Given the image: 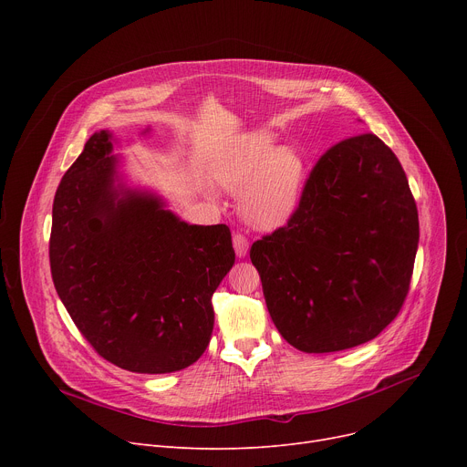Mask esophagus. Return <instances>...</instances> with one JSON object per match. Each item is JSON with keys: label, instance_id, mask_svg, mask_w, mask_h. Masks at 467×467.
Masks as SVG:
<instances>
[{"label": "esophagus", "instance_id": "obj_1", "mask_svg": "<svg viewBox=\"0 0 467 467\" xmlns=\"http://www.w3.org/2000/svg\"><path fill=\"white\" fill-rule=\"evenodd\" d=\"M233 246H234V252H236L238 257H246V254H248V250H250V242H248L246 236L236 233V234L233 236Z\"/></svg>", "mask_w": 467, "mask_h": 467}]
</instances>
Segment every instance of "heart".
Returning a JSON list of instances; mask_svg holds the SVG:
<instances>
[{"mask_svg":"<svg viewBox=\"0 0 467 467\" xmlns=\"http://www.w3.org/2000/svg\"><path fill=\"white\" fill-rule=\"evenodd\" d=\"M305 159L293 147H275L271 134L257 132L217 170L221 187L240 192L238 206L255 229L275 231L297 213L305 192Z\"/></svg>","mask_w":467,"mask_h":467,"instance_id":"1","label":"heart"}]
</instances>
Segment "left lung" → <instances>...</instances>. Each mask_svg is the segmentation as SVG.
Returning a JSON list of instances; mask_svg holds the SVG:
<instances>
[{
  "label": "left lung",
  "mask_w": 467,
  "mask_h": 467,
  "mask_svg": "<svg viewBox=\"0 0 467 467\" xmlns=\"http://www.w3.org/2000/svg\"><path fill=\"white\" fill-rule=\"evenodd\" d=\"M416 250L419 212L401 162L363 132L317 159L297 213L254 242L250 259L280 335L324 354L363 345L394 320Z\"/></svg>",
  "instance_id": "1"
}]
</instances>
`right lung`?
<instances>
[{
  "instance_id": "add662e5",
  "label": "right lung",
  "mask_w": 467,
  "mask_h": 467,
  "mask_svg": "<svg viewBox=\"0 0 467 467\" xmlns=\"http://www.w3.org/2000/svg\"><path fill=\"white\" fill-rule=\"evenodd\" d=\"M113 136L94 132L53 204L51 275L73 324L104 359L174 373L212 337V296L234 265L227 225H189L119 182Z\"/></svg>"
}]
</instances>
